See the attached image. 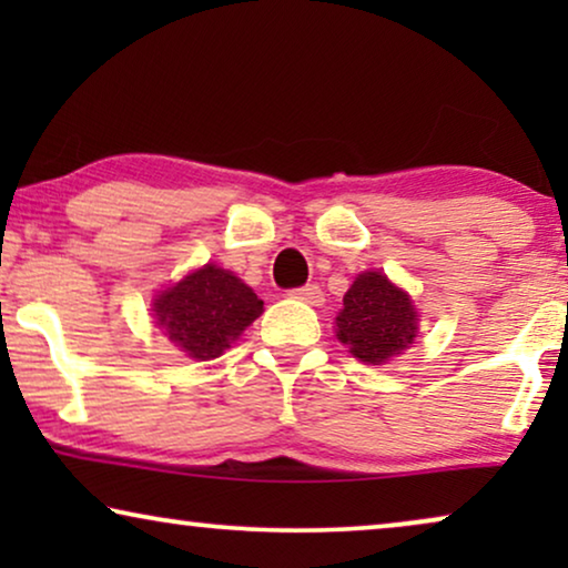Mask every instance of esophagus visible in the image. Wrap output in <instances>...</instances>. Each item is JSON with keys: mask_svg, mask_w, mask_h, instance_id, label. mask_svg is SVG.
I'll return each instance as SVG.
<instances>
[{"mask_svg": "<svg viewBox=\"0 0 568 568\" xmlns=\"http://www.w3.org/2000/svg\"><path fill=\"white\" fill-rule=\"evenodd\" d=\"M290 294L294 300L307 302V305H323V292H321V286H317V284L300 286V290H292Z\"/></svg>", "mask_w": 568, "mask_h": 568, "instance_id": "1", "label": "esophagus"}]
</instances>
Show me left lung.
<instances>
[{
	"label": "left lung",
	"instance_id": "1",
	"mask_svg": "<svg viewBox=\"0 0 568 568\" xmlns=\"http://www.w3.org/2000/svg\"><path fill=\"white\" fill-rule=\"evenodd\" d=\"M416 305L383 271H362L344 294L336 336L364 364H385L416 341Z\"/></svg>",
	"mask_w": 568,
	"mask_h": 568
}]
</instances>
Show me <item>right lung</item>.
Masks as SVG:
<instances>
[{
    "label": "right lung",
    "instance_id": "1",
    "mask_svg": "<svg viewBox=\"0 0 568 568\" xmlns=\"http://www.w3.org/2000/svg\"><path fill=\"white\" fill-rule=\"evenodd\" d=\"M152 310L154 321L181 352L206 362L224 354L263 313V300L232 271L206 263L162 290Z\"/></svg>",
    "mask_w": 568,
    "mask_h": 568
}]
</instances>
